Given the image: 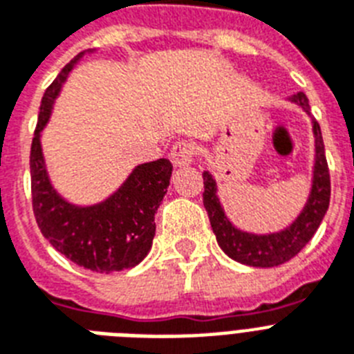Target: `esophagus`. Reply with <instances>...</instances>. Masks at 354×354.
I'll list each match as a JSON object with an SVG mask.
<instances>
[{
    "mask_svg": "<svg viewBox=\"0 0 354 354\" xmlns=\"http://www.w3.org/2000/svg\"><path fill=\"white\" fill-rule=\"evenodd\" d=\"M193 156H195V145L189 140H179L171 147L170 159L175 167H187L193 161Z\"/></svg>",
    "mask_w": 354,
    "mask_h": 354,
    "instance_id": "1",
    "label": "esophagus"
}]
</instances>
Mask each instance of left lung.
<instances>
[{"mask_svg":"<svg viewBox=\"0 0 354 354\" xmlns=\"http://www.w3.org/2000/svg\"><path fill=\"white\" fill-rule=\"evenodd\" d=\"M289 101L301 106L303 111L310 115L308 99L303 92L290 95ZM312 127H314L315 138V161L310 195L301 214L280 232L250 234L234 227L225 216L220 198L216 195L218 192L216 180L209 171L202 174L204 175V207L207 211L218 245L230 259L241 264L253 266V268H274L296 257L305 248L306 243L314 237L330 205L331 186L330 170H328L326 156H324L323 134L315 118H312Z\"/></svg>","mask_w":354,"mask_h":354,"instance_id":"obj_1","label":"left lung"}]
</instances>
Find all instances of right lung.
Here are the masks:
<instances>
[{"label": "right lung", "instance_id": "obj_1", "mask_svg": "<svg viewBox=\"0 0 354 354\" xmlns=\"http://www.w3.org/2000/svg\"><path fill=\"white\" fill-rule=\"evenodd\" d=\"M83 55L62 68L42 97L30 154L31 200L37 225L53 248L81 268L111 273L138 266L150 252L154 214L167 195L174 167L165 158L138 165L113 195L95 205L81 207L58 195L46 170L40 133L62 84Z\"/></svg>", "mask_w": 354, "mask_h": 354}]
</instances>
